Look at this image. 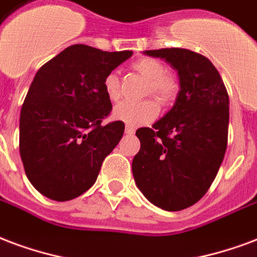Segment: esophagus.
<instances>
[{"label": "esophagus", "instance_id": "34e87169", "mask_svg": "<svg viewBox=\"0 0 257 257\" xmlns=\"http://www.w3.org/2000/svg\"><path fill=\"white\" fill-rule=\"evenodd\" d=\"M124 131H126V134H134V133H136V127L128 126V124H127L126 128H124Z\"/></svg>", "mask_w": 257, "mask_h": 257}]
</instances>
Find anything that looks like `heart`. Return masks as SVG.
Returning <instances> with one entry per match:
<instances>
[{"label":"heart","mask_w":257,"mask_h":257,"mask_svg":"<svg viewBox=\"0 0 257 257\" xmlns=\"http://www.w3.org/2000/svg\"><path fill=\"white\" fill-rule=\"evenodd\" d=\"M131 69L146 80L144 96L152 94L161 105H169L177 99L180 92V81L157 58L145 57L137 59ZM103 90L111 103L120 99V80L116 73H108L103 80ZM160 112V107L153 99L141 103H121L113 109V117L124 121L128 126H141L154 120Z\"/></svg>","instance_id":"obj_1"}]
</instances>
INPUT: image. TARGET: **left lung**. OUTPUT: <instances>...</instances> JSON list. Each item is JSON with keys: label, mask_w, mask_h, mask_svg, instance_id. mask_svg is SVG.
Returning a JSON list of instances; mask_svg holds the SVG:
<instances>
[{"label": "left lung", "mask_w": 257, "mask_h": 257, "mask_svg": "<svg viewBox=\"0 0 257 257\" xmlns=\"http://www.w3.org/2000/svg\"><path fill=\"white\" fill-rule=\"evenodd\" d=\"M179 73L180 92L165 116L137 130L133 175L149 202L167 211L195 204L211 186L227 145L229 96L209 59L187 48L148 50Z\"/></svg>", "instance_id": "left-lung-1"}]
</instances>
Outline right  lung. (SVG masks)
I'll list each match as a JSON object with an SVG mask.
<instances>
[{
  "mask_svg": "<svg viewBox=\"0 0 257 257\" xmlns=\"http://www.w3.org/2000/svg\"><path fill=\"white\" fill-rule=\"evenodd\" d=\"M131 55L73 44L35 74L21 107L19 146L27 177L42 195L65 202L94 184L124 133L120 120L101 124L112 109L103 80Z\"/></svg>",
  "mask_w": 257,
  "mask_h": 257,
  "instance_id": "obj_1",
  "label": "right lung"
}]
</instances>
